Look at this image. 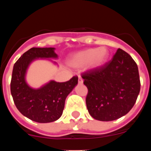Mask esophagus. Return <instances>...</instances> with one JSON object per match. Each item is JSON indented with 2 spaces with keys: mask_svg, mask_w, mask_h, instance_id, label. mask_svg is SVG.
<instances>
[{
  "mask_svg": "<svg viewBox=\"0 0 151 151\" xmlns=\"http://www.w3.org/2000/svg\"><path fill=\"white\" fill-rule=\"evenodd\" d=\"M78 83L79 84H83V80L82 79V77H80V76H79L78 77Z\"/></svg>",
  "mask_w": 151,
  "mask_h": 151,
  "instance_id": "1",
  "label": "esophagus"
}]
</instances>
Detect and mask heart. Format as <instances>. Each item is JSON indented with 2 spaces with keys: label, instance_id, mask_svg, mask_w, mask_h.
Instances as JSON below:
<instances>
[{
  "label": "heart",
  "instance_id": "1",
  "mask_svg": "<svg viewBox=\"0 0 151 151\" xmlns=\"http://www.w3.org/2000/svg\"><path fill=\"white\" fill-rule=\"evenodd\" d=\"M109 51L105 47L89 48L76 53L71 57V64L75 67H83L89 64L90 68L97 69L106 63Z\"/></svg>",
  "mask_w": 151,
  "mask_h": 151
}]
</instances>
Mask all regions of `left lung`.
<instances>
[{"label":"left lung","mask_w":151,"mask_h":151,"mask_svg":"<svg viewBox=\"0 0 151 151\" xmlns=\"http://www.w3.org/2000/svg\"><path fill=\"white\" fill-rule=\"evenodd\" d=\"M82 77L88 90V112L98 121H115L126 115L140 91L137 65L121 49L117 50L110 61L101 68L83 73Z\"/></svg>","instance_id":"1"}]
</instances>
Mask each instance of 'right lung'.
<instances>
[{"label": "right lung", "instance_id": "1", "mask_svg": "<svg viewBox=\"0 0 151 151\" xmlns=\"http://www.w3.org/2000/svg\"><path fill=\"white\" fill-rule=\"evenodd\" d=\"M39 58L56 59L58 55L53 47H33L25 52L14 65L11 93L24 116L35 122H53L62 115L67 96L77 85L78 77L74 76L64 83L51 80L38 89L30 88L25 81V74L29 65Z\"/></svg>", "mask_w": 151, "mask_h": 151}]
</instances>
